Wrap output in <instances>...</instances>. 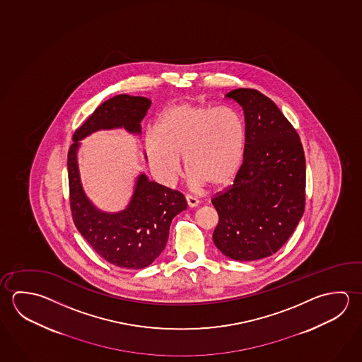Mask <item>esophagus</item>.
Segmentation results:
<instances>
[{"label": "esophagus", "mask_w": 362, "mask_h": 362, "mask_svg": "<svg viewBox=\"0 0 362 362\" xmlns=\"http://www.w3.org/2000/svg\"><path fill=\"white\" fill-rule=\"evenodd\" d=\"M185 199H187V203H188V207H190V209H193V207H197V206L199 204V201L197 199L196 197L187 196L185 197Z\"/></svg>", "instance_id": "esophagus-1"}]
</instances>
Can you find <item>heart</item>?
<instances>
[{
    "mask_svg": "<svg viewBox=\"0 0 362 362\" xmlns=\"http://www.w3.org/2000/svg\"><path fill=\"white\" fill-rule=\"evenodd\" d=\"M156 131L145 137L147 160L161 183L174 185L182 161L190 182L221 187L234 178L245 150V126L240 113L228 105L207 107L182 103L165 109Z\"/></svg>",
    "mask_w": 362,
    "mask_h": 362,
    "instance_id": "b5f03b06",
    "label": "heart"
}]
</instances>
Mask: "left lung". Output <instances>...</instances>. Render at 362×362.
<instances>
[{
    "mask_svg": "<svg viewBox=\"0 0 362 362\" xmlns=\"http://www.w3.org/2000/svg\"><path fill=\"white\" fill-rule=\"evenodd\" d=\"M225 98L244 110L245 150L233 185L212 199L218 214L212 239L231 259H262L285 244L304 214V148L279 107L258 90H233Z\"/></svg>",
    "mask_w": 362,
    "mask_h": 362,
    "instance_id": "left-lung-1",
    "label": "left lung"
}]
</instances>
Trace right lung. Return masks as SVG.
Instances as JSON below:
<instances>
[{
    "label": "right lung",
    "mask_w": 362,
    "mask_h": 362,
    "mask_svg": "<svg viewBox=\"0 0 362 362\" xmlns=\"http://www.w3.org/2000/svg\"><path fill=\"white\" fill-rule=\"evenodd\" d=\"M150 107L151 100L145 96L127 94L103 103L77 128L67 156L71 211L77 230L104 259L127 269L146 268L155 262L165 249L173 218L187 209V201L178 190L140 173L127 206L118 212L102 211L83 190L77 153L80 141L98 131L123 128L128 134H141V122Z\"/></svg>",
    "instance_id": "1"
}]
</instances>
